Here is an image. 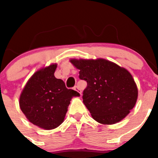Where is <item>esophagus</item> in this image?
Masks as SVG:
<instances>
[{
  "label": "esophagus",
  "mask_w": 158,
  "mask_h": 158,
  "mask_svg": "<svg viewBox=\"0 0 158 158\" xmlns=\"http://www.w3.org/2000/svg\"><path fill=\"white\" fill-rule=\"evenodd\" d=\"M74 90H76V92H79V93L80 94V95H81V94H82V90H81L80 88H79V87L78 86V85H76V86L74 87Z\"/></svg>",
  "instance_id": "esophagus-1"
}]
</instances>
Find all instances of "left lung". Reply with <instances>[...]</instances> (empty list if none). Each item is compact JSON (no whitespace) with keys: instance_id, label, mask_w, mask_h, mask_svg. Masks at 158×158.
I'll return each mask as SVG.
<instances>
[{"instance_id":"8db88e82","label":"left lung","mask_w":158,"mask_h":158,"mask_svg":"<svg viewBox=\"0 0 158 158\" xmlns=\"http://www.w3.org/2000/svg\"><path fill=\"white\" fill-rule=\"evenodd\" d=\"M69 61L79 69V78L87 82L82 98L94 120L113 125L125 118L135 107L138 87L125 68L102 58Z\"/></svg>"}]
</instances>
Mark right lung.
<instances>
[{
    "mask_svg": "<svg viewBox=\"0 0 158 158\" xmlns=\"http://www.w3.org/2000/svg\"><path fill=\"white\" fill-rule=\"evenodd\" d=\"M56 63L38 69L25 85L19 99L22 112L30 122L39 128L51 130L63 122L73 97L79 93L68 89L54 73Z\"/></svg>",
    "mask_w": 158,
    "mask_h": 158,
    "instance_id": "1",
    "label": "right lung"
}]
</instances>
